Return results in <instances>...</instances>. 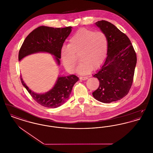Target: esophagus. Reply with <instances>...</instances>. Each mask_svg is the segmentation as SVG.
I'll return each mask as SVG.
<instances>
[{"label": "esophagus", "mask_w": 153, "mask_h": 153, "mask_svg": "<svg viewBox=\"0 0 153 153\" xmlns=\"http://www.w3.org/2000/svg\"><path fill=\"white\" fill-rule=\"evenodd\" d=\"M80 79L81 80H85L88 79V77L86 76H80Z\"/></svg>", "instance_id": "34e87169"}]
</instances>
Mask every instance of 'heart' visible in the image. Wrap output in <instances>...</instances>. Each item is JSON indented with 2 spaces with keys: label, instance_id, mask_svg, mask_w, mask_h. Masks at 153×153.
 I'll return each instance as SVG.
<instances>
[{
  "label": "heart",
  "instance_id": "b5f03b06",
  "mask_svg": "<svg viewBox=\"0 0 153 153\" xmlns=\"http://www.w3.org/2000/svg\"><path fill=\"white\" fill-rule=\"evenodd\" d=\"M108 48V39L105 34L82 29L71 36L68 46L61 48L60 56L63 65L69 73L75 72L77 57L79 56L81 64L78 72L85 74L102 65L106 58Z\"/></svg>",
  "mask_w": 153,
  "mask_h": 153
}]
</instances>
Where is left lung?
Returning <instances> with one entry per match:
<instances>
[{"instance_id": "1", "label": "left lung", "mask_w": 153, "mask_h": 153, "mask_svg": "<svg viewBox=\"0 0 153 153\" xmlns=\"http://www.w3.org/2000/svg\"><path fill=\"white\" fill-rule=\"evenodd\" d=\"M108 39L107 57L94 75L100 82L92 95L99 102L109 103L123 98L133 82L137 54L128 37L111 23L100 21L95 23Z\"/></svg>"}]
</instances>
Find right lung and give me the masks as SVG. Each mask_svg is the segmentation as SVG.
<instances>
[{"mask_svg":"<svg viewBox=\"0 0 153 153\" xmlns=\"http://www.w3.org/2000/svg\"><path fill=\"white\" fill-rule=\"evenodd\" d=\"M72 27L54 28L42 26L32 31L26 38L19 51L18 59L38 52H47L55 56L57 64H60L61 49L66 38L69 36ZM22 85L27 89L34 100L40 105L48 108H57L68 100L74 84L79 78L72 74L58 77L54 87L44 94H38L26 85L21 76Z\"/></svg>","mask_w":153,"mask_h":153,"instance_id":"obj_1","label":"right lung"}]
</instances>
